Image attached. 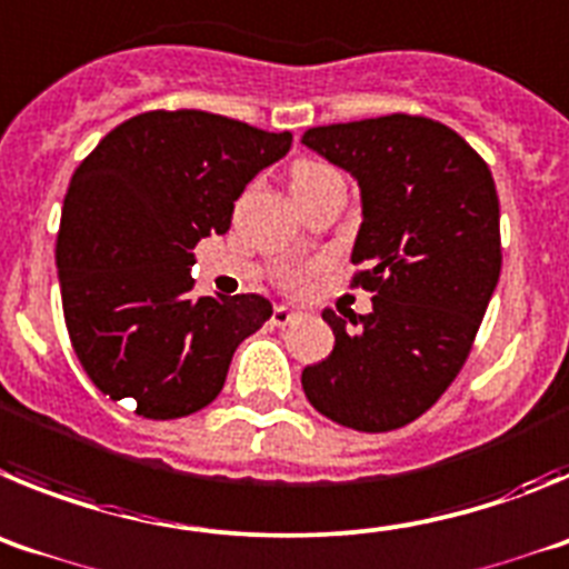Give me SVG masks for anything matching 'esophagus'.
I'll return each instance as SVG.
<instances>
[{
	"instance_id": "obj_1",
	"label": "esophagus",
	"mask_w": 569,
	"mask_h": 569,
	"mask_svg": "<svg viewBox=\"0 0 569 569\" xmlns=\"http://www.w3.org/2000/svg\"><path fill=\"white\" fill-rule=\"evenodd\" d=\"M295 317H297V311L286 309V306H274V311H272V322H274V326H289V322L295 320Z\"/></svg>"
}]
</instances>
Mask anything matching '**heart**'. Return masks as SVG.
<instances>
[{"label":"heart","instance_id":"obj_1","mask_svg":"<svg viewBox=\"0 0 569 569\" xmlns=\"http://www.w3.org/2000/svg\"><path fill=\"white\" fill-rule=\"evenodd\" d=\"M326 178H340V176H337L331 167H326V163H317V161H297L295 167H291V187L326 181ZM309 274H311V269H291V272L286 274V286H289V289H300V286L309 280Z\"/></svg>","mask_w":569,"mask_h":569}]
</instances>
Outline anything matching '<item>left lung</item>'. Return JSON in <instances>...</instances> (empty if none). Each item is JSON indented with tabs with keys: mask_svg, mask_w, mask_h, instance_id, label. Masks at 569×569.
<instances>
[{
	"mask_svg": "<svg viewBox=\"0 0 569 569\" xmlns=\"http://www.w3.org/2000/svg\"><path fill=\"white\" fill-rule=\"evenodd\" d=\"M303 144L360 187L351 263L366 266L355 283L373 291V309L322 311L335 348L300 382L337 425L393 431L457 380L499 283L493 176L450 127L406 112L311 127Z\"/></svg>",
	"mask_w": 569,
	"mask_h": 569,
	"instance_id": "8db88e82",
	"label": "left lung"
}]
</instances>
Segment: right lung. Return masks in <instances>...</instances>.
I'll return each mask as SVG.
<instances>
[{"mask_svg":"<svg viewBox=\"0 0 569 569\" xmlns=\"http://www.w3.org/2000/svg\"><path fill=\"white\" fill-rule=\"evenodd\" d=\"M291 132L203 110H152L107 132L73 172L56 266L81 368L144 419L201 411L234 348L272 317L260 295L192 297L196 243L223 234L247 183Z\"/></svg>","mask_w":569,"mask_h":569,"instance_id":"right-lung-1","label":"right lung"}]
</instances>
